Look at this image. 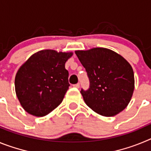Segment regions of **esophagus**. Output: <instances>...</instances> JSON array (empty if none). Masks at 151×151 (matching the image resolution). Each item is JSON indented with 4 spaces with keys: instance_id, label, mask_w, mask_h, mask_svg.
Returning a JSON list of instances; mask_svg holds the SVG:
<instances>
[{
    "instance_id": "esophagus-1",
    "label": "esophagus",
    "mask_w": 151,
    "mask_h": 151,
    "mask_svg": "<svg viewBox=\"0 0 151 151\" xmlns=\"http://www.w3.org/2000/svg\"><path fill=\"white\" fill-rule=\"evenodd\" d=\"M73 87H75V88H78L80 87V85H79V83H77V84H75V85H73Z\"/></svg>"
}]
</instances>
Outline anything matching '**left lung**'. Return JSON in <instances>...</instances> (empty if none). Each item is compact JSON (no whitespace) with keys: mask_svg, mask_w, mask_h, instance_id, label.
<instances>
[{"mask_svg":"<svg viewBox=\"0 0 151 151\" xmlns=\"http://www.w3.org/2000/svg\"><path fill=\"white\" fill-rule=\"evenodd\" d=\"M87 72L88 90H81L85 104L104 116H113L130 102L134 88V72L129 63L116 52L104 47L76 50Z\"/></svg>","mask_w":151,"mask_h":151,"instance_id":"8db88e82","label":"left lung"}]
</instances>
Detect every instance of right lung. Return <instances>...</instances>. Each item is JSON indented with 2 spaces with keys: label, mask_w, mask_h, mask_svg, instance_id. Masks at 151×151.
Masks as SVG:
<instances>
[{
  "label": "right lung",
  "mask_w": 151,
  "mask_h": 151,
  "mask_svg": "<svg viewBox=\"0 0 151 151\" xmlns=\"http://www.w3.org/2000/svg\"><path fill=\"white\" fill-rule=\"evenodd\" d=\"M73 54L40 50L19 69L15 78L16 94L27 113L44 116L60 104L69 86L65 63Z\"/></svg>",
  "instance_id": "obj_1"
}]
</instances>
